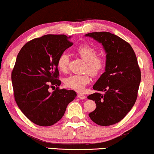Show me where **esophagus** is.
<instances>
[{"label":"esophagus","instance_id":"1","mask_svg":"<svg viewBox=\"0 0 154 154\" xmlns=\"http://www.w3.org/2000/svg\"><path fill=\"white\" fill-rule=\"evenodd\" d=\"M78 97L79 98V99H81V100H84V99H86V96H85L84 95H83V94H82V93H79V94H78Z\"/></svg>","mask_w":154,"mask_h":154}]
</instances>
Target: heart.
<instances>
[{"label": "heart", "instance_id": "heart-1", "mask_svg": "<svg viewBox=\"0 0 154 154\" xmlns=\"http://www.w3.org/2000/svg\"><path fill=\"white\" fill-rule=\"evenodd\" d=\"M76 52L86 62L85 70L89 72L92 76L96 77L102 73L106 66L105 59L102 57H98L97 51L95 48L88 44H82L76 49ZM69 57L63 52L59 55L57 61L59 70L66 72L68 69ZM91 76L89 73L84 75H71L64 79V84L68 88L77 92L84 90L85 86L90 83Z\"/></svg>", "mask_w": 154, "mask_h": 154}]
</instances>
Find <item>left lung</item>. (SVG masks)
<instances>
[{
    "label": "left lung",
    "instance_id": "obj_1",
    "mask_svg": "<svg viewBox=\"0 0 154 154\" xmlns=\"http://www.w3.org/2000/svg\"><path fill=\"white\" fill-rule=\"evenodd\" d=\"M85 36L102 43L106 53L105 72L93 86L97 92L88 96L96 104L95 110L88 116L98 125H113L122 120L136 102L140 69L132 47L122 38L107 32Z\"/></svg>",
    "mask_w": 154,
    "mask_h": 154
}]
</instances>
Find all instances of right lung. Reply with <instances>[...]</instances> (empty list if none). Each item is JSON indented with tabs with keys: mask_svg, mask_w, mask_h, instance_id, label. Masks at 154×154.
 <instances>
[{
	"mask_svg": "<svg viewBox=\"0 0 154 154\" xmlns=\"http://www.w3.org/2000/svg\"><path fill=\"white\" fill-rule=\"evenodd\" d=\"M70 38V37H69ZM64 34H47L26 43L18 52L11 72L14 99L25 116L42 127L52 126L63 116L77 96L75 91L59 89L57 61L72 45ZM57 86L50 93V87Z\"/></svg>",
	"mask_w": 154,
	"mask_h": 154,
	"instance_id": "1",
	"label": "right lung"
}]
</instances>
